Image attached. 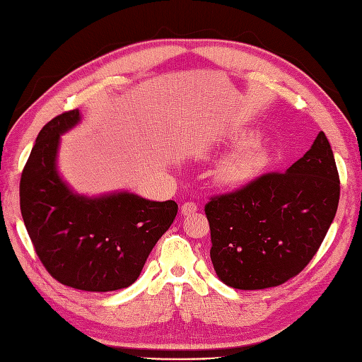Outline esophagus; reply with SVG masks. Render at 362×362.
Here are the masks:
<instances>
[{
  "label": "esophagus",
  "instance_id": "esophagus-1",
  "mask_svg": "<svg viewBox=\"0 0 362 362\" xmlns=\"http://www.w3.org/2000/svg\"><path fill=\"white\" fill-rule=\"evenodd\" d=\"M198 210V205L194 202H185L181 205V213L184 214V216H189V214L194 213Z\"/></svg>",
  "mask_w": 362,
  "mask_h": 362
}]
</instances>
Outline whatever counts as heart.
<instances>
[{
	"instance_id": "b5f03b06",
	"label": "heart",
	"mask_w": 362,
	"mask_h": 362,
	"mask_svg": "<svg viewBox=\"0 0 362 362\" xmlns=\"http://www.w3.org/2000/svg\"><path fill=\"white\" fill-rule=\"evenodd\" d=\"M257 140L259 135L254 132H245L234 136V148L243 149V147L247 148L248 145H251L252 148L234 153L233 157H230L221 165L216 173V180L221 185H226V187L242 185L256 178L267 168L269 155L265 149L259 148V146H252L257 143Z\"/></svg>"
}]
</instances>
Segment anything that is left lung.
Returning a JSON list of instances; mask_svg holds the SVG:
<instances>
[{
	"mask_svg": "<svg viewBox=\"0 0 362 362\" xmlns=\"http://www.w3.org/2000/svg\"><path fill=\"white\" fill-rule=\"evenodd\" d=\"M338 201L339 177L325 132L285 173H267L238 192L211 198L205 214L219 280L251 291L297 276L318 251Z\"/></svg>",
	"mask_w": 362,
	"mask_h": 362,
	"instance_id": "8db88e82",
	"label": "left lung"
}]
</instances>
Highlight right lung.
<instances>
[{"label": "right lung", "instance_id": "right-lung-1", "mask_svg": "<svg viewBox=\"0 0 362 362\" xmlns=\"http://www.w3.org/2000/svg\"><path fill=\"white\" fill-rule=\"evenodd\" d=\"M81 120L79 110L68 111L39 132L19 182L21 214L37 257L57 281L90 292L123 289L139 279L178 204L128 190L74 192L57 169V152L61 135Z\"/></svg>", "mask_w": 362, "mask_h": 362}]
</instances>
